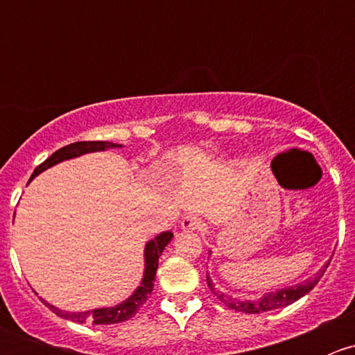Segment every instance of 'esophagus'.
Returning a JSON list of instances; mask_svg holds the SVG:
<instances>
[{
	"label": "esophagus",
	"mask_w": 355,
	"mask_h": 355,
	"mask_svg": "<svg viewBox=\"0 0 355 355\" xmlns=\"http://www.w3.org/2000/svg\"><path fill=\"white\" fill-rule=\"evenodd\" d=\"M180 227L185 232H199L202 228V221L198 216H194V214H187V216L182 218Z\"/></svg>",
	"instance_id": "obj_1"
}]
</instances>
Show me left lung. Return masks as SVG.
Returning a JSON list of instances; mask_svg holds the SVG:
<instances>
[{
    "mask_svg": "<svg viewBox=\"0 0 355 355\" xmlns=\"http://www.w3.org/2000/svg\"><path fill=\"white\" fill-rule=\"evenodd\" d=\"M209 256H211V250H209ZM328 264H330V261H328L327 264H323L321 270L318 271V273H314V277L307 278V280L302 282V284H297L293 285V287L275 290V292H266L261 297H257V299H239V297L230 295V293L221 292V290L216 288V285L213 284L209 275H206V282L211 292L216 295V299H220L227 307L239 311V313L259 314V313H264V311H275V309H280V307H287L290 304L295 302V300H299L300 297L307 295L311 290L316 287L318 282L321 280L323 273L327 271Z\"/></svg>",
    "mask_w": 355,
    "mask_h": 355,
    "instance_id": "8db88e82",
    "label": "left lung"
}]
</instances>
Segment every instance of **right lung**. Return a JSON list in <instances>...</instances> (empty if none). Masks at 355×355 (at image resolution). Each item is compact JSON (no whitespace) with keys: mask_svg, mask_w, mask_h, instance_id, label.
<instances>
[{"mask_svg":"<svg viewBox=\"0 0 355 355\" xmlns=\"http://www.w3.org/2000/svg\"><path fill=\"white\" fill-rule=\"evenodd\" d=\"M123 148L121 144H114V142H106V141H89V142H73V144H68L65 148L58 149L56 153H53L48 159L42 164H39L37 168L32 173L31 184L39 173H42L48 168L55 166V164L62 163V161L73 159L82 155H87V153H98V151H106V149H118ZM173 239L171 232H163V234L156 235L153 241H149L144 247V277H142L139 287L134 290L130 297H127L125 300L118 302L116 306L110 307H98V309H89L82 311V313H70V311H62L60 307L53 306V304L46 302L44 299H41L56 316L63 318V320H70L73 323L84 324H114V323H123V321L130 320L135 313L142 307V304L148 300V297L151 295L153 287H155V277L157 270V263H159V256L163 254L164 247L170 244V241Z\"/></svg>","mask_w":355,"mask_h":355,"instance_id":"right-lung-1","label":"right lung"}]
</instances>
